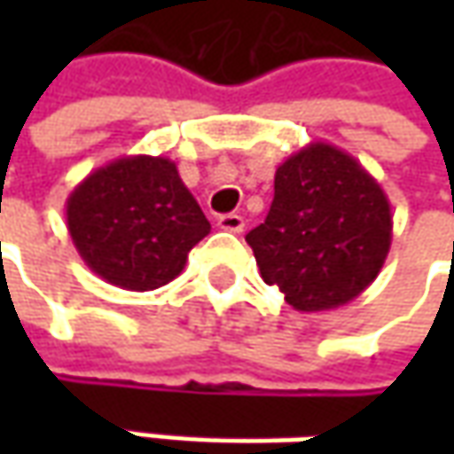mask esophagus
<instances>
[{"label":"esophagus","instance_id":"1","mask_svg":"<svg viewBox=\"0 0 454 454\" xmlns=\"http://www.w3.org/2000/svg\"><path fill=\"white\" fill-rule=\"evenodd\" d=\"M219 230H224V232H242L245 230V219H242V215H222V217L217 219Z\"/></svg>","mask_w":454,"mask_h":454}]
</instances>
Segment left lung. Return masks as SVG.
Here are the masks:
<instances>
[{"instance_id": "1", "label": "left lung", "mask_w": 454, "mask_h": 454, "mask_svg": "<svg viewBox=\"0 0 454 454\" xmlns=\"http://www.w3.org/2000/svg\"><path fill=\"white\" fill-rule=\"evenodd\" d=\"M245 239L262 280L295 310H331L376 280L392 247V207L354 156L316 141L278 166L270 212Z\"/></svg>"}]
</instances>
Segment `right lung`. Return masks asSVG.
<instances>
[{
    "mask_svg": "<svg viewBox=\"0 0 454 454\" xmlns=\"http://www.w3.org/2000/svg\"><path fill=\"white\" fill-rule=\"evenodd\" d=\"M65 215L85 265L106 283L138 293L174 280L212 230L164 156H123L90 171L70 192Z\"/></svg>",
    "mask_w": 454,
    "mask_h": 454,
    "instance_id": "1",
    "label": "right lung"
}]
</instances>
